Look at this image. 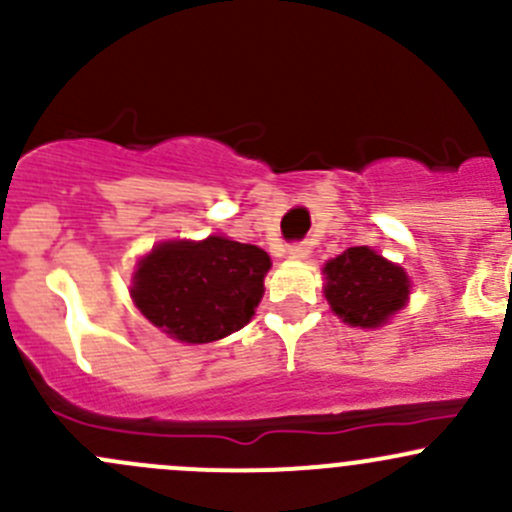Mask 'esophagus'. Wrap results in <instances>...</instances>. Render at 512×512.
<instances>
[{"instance_id":"34e87169","label":"esophagus","mask_w":512,"mask_h":512,"mask_svg":"<svg viewBox=\"0 0 512 512\" xmlns=\"http://www.w3.org/2000/svg\"><path fill=\"white\" fill-rule=\"evenodd\" d=\"M287 257L289 260H307L309 245L307 242H292V245L287 247Z\"/></svg>"}]
</instances>
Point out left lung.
<instances>
[{"instance_id": "1", "label": "left lung", "mask_w": 512, "mask_h": 512, "mask_svg": "<svg viewBox=\"0 0 512 512\" xmlns=\"http://www.w3.org/2000/svg\"><path fill=\"white\" fill-rule=\"evenodd\" d=\"M327 302L352 327H381L409 297V277L369 247H349L324 265Z\"/></svg>"}]
</instances>
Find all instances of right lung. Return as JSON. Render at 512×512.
Masks as SVG:
<instances>
[{
	"label": "right lung",
	"mask_w": 512,
	"mask_h": 512,
	"mask_svg": "<svg viewBox=\"0 0 512 512\" xmlns=\"http://www.w3.org/2000/svg\"><path fill=\"white\" fill-rule=\"evenodd\" d=\"M270 257L255 245L208 237L163 242L133 275V302L178 342L208 344L250 322L265 292Z\"/></svg>",
	"instance_id": "right-lung-1"
}]
</instances>
